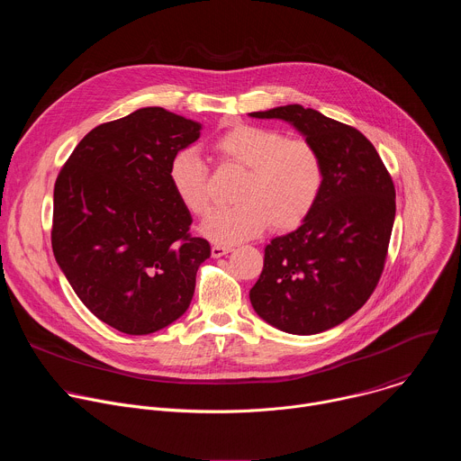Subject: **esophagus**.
<instances>
[{"label": "esophagus", "mask_w": 461, "mask_h": 461, "mask_svg": "<svg viewBox=\"0 0 461 461\" xmlns=\"http://www.w3.org/2000/svg\"><path fill=\"white\" fill-rule=\"evenodd\" d=\"M233 248L231 246H222V244H213L212 246V257H215V258H219V257H222V255H226V253H230Z\"/></svg>", "instance_id": "esophagus-1"}]
</instances>
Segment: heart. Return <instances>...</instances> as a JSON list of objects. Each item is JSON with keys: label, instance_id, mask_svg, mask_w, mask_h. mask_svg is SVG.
Returning a JSON list of instances; mask_svg holds the SVG:
<instances>
[{"label": "heart", "instance_id": "1", "mask_svg": "<svg viewBox=\"0 0 461 461\" xmlns=\"http://www.w3.org/2000/svg\"><path fill=\"white\" fill-rule=\"evenodd\" d=\"M221 166L244 169L235 206L212 212L201 230L215 242L258 237L270 224L277 231L301 226L312 213L324 180L317 149L303 139H285L277 131L235 123L212 140ZM169 182L178 201L194 215L210 208L208 167L199 153L182 149L169 162Z\"/></svg>", "mask_w": 461, "mask_h": 461}]
</instances>
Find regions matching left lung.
<instances>
[{"label": "left lung", "instance_id": "1", "mask_svg": "<svg viewBox=\"0 0 461 461\" xmlns=\"http://www.w3.org/2000/svg\"><path fill=\"white\" fill-rule=\"evenodd\" d=\"M292 123L324 167L308 219L265 248L249 301L283 332L312 336L354 315L375 290L396 217V189L372 142L356 127L299 104L249 113Z\"/></svg>", "mask_w": 461, "mask_h": 461}]
</instances>
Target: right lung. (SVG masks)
Masks as SVG:
<instances>
[{"instance_id":"1","label":"right lung","mask_w":461,"mask_h":461,"mask_svg":"<svg viewBox=\"0 0 461 461\" xmlns=\"http://www.w3.org/2000/svg\"><path fill=\"white\" fill-rule=\"evenodd\" d=\"M203 125L142 107L95 127L54 184L52 251L80 301L105 324L148 336L176 321L194 294L210 242L169 182L175 153Z\"/></svg>"}]
</instances>
